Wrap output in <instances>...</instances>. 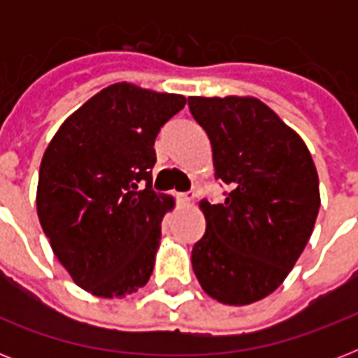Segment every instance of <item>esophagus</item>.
<instances>
[{
	"instance_id": "esophagus-1",
	"label": "esophagus",
	"mask_w": 358,
	"mask_h": 358,
	"mask_svg": "<svg viewBox=\"0 0 358 358\" xmlns=\"http://www.w3.org/2000/svg\"><path fill=\"white\" fill-rule=\"evenodd\" d=\"M178 199L187 204V202H193V199H195V193H193V191H187V193H178Z\"/></svg>"
}]
</instances>
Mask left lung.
Wrapping results in <instances>:
<instances>
[{"instance_id":"1","label":"left lung","mask_w":358,"mask_h":358,"mask_svg":"<svg viewBox=\"0 0 358 358\" xmlns=\"http://www.w3.org/2000/svg\"><path fill=\"white\" fill-rule=\"evenodd\" d=\"M210 137L221 202L202 201L206 232L191 250L202 289L249 305L282 284L310 239L320 182L306 145L256 98H187Z\"/></svg>"}]
</instances>
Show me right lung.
Masks as SVG:
<instances>
[{
  "mask_svg": "<svg viewBox=\"0 0 358 358\" xmlns=\"http://www.w3.org/2000/svg\"><path fill=\"white\" fill-rule=\"evenodd\" d=\"M185 98L115 83L83 103L48 145L36 212L53 252L80 288L120 297L154 269L173 196L152 189L154 143Z\"/></svg>",
  "mask_w": 358,
  "mask_h": 358,
  "instance_id": "1",
  "label": "right lung"
}]
</instances>
